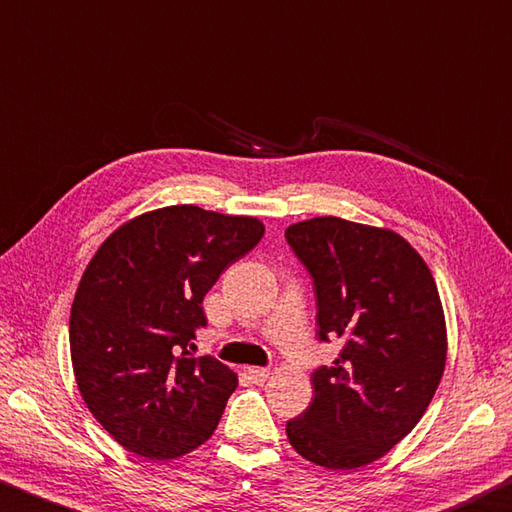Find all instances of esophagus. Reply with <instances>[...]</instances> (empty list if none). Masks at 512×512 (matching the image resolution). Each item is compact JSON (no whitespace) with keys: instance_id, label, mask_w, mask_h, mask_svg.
<instances>
[{"instance_id":"esophagus-1","label":"esophagus","mask_w":512,"mask_h":512,"mask_svg":"<svg viewBox=\"0 0 512 512\" xmlns=\"http://www.w3.org/2000/svg\"><path fill=\"white\" fill-rule=\"evenodd\" d=\"M247 378L254 384H263L267 378H270V371L261 369V366H249L247 369Z\"/></svg>"}]
</instances>
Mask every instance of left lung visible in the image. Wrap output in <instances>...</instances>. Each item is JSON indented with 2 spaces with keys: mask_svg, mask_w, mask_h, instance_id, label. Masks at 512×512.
Here are the masks:
<instances>
[{
  "mask_svg": "<svg viewBox=\"0 0 512 512\" xmlns=\"http://www.w3.org/2000/svg\"><path fill=\"white\" fill-rule=\"evenodd\" d=\"M285 238L315 283L319 339L342 342L333 366L312 373L315 398L285 432L310 463L362 468L416 427L443 378L436 281L391 229L324 215L290 224Z\"/></svg>",
  "mask_w": 512,
  "mask_h": 512,
  "instance_id": "1",
  "label": "left lung"
}]
</instances>
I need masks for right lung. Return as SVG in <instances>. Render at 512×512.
I'll return each instance as SVG.
<instances>
[{
	"mask_svg": "<svg viewBox=\"0 0 512 512\" xmlns=\"http://www.w3.org/2000/svg\"><path fill=\"white\" fill-rule=\"evenodd\" d=\"M249 215L164 206L121 224L89 261L69 319L71 364L87 409L116 443L177 459L218 427L238 375L191 353L202 301L261 242Z\"/></svg>",
	"mask_w": 512,
	"mask_h": 512,
	"instance_id": "1",
	"label": "right lung"
}]
</instances>
